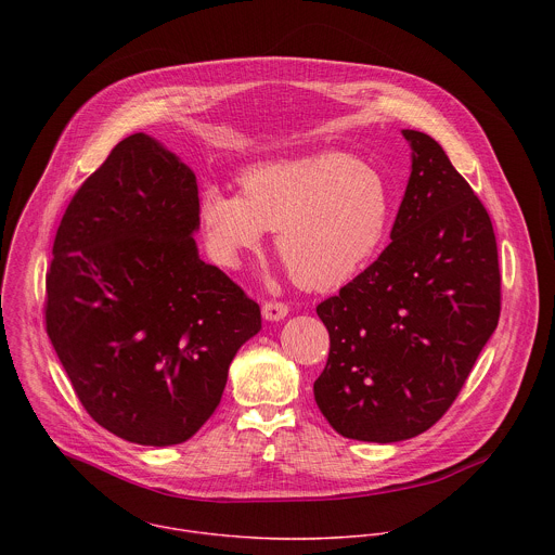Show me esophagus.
<instances>
[{
    "instance_id": "obj_1",
    "label": "esophagus",
    "mask_w": 555,
    "mask_h": 555,
    "mask_svg": "<svg viewBox=\"0 0 555 555\" xmlns=\"http://www.w3.org/2000/svg\"><path fill=\"white\" fill-rule=\"evenodd\" d=\"M263 319L266 321H270V323H276V321H283L285 315H287V305L285 302H276V300H268V302H263Z\"/></svg>"
}]
</instances>
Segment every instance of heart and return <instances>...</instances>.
Segmentation results:
<instances>
[{
  "instance_id": "heart-1",
  "label": "heart",
  "mask_w": 555,
  "mask_h": 555,
  "mask_svg": "<svg viewBox=\"0 0 555 555\" xmlns=\"http://www.w3.org/2000/svg\"><path fill=\"white\" fill-rule=\"evenodd\" d=\"M384 178L340 151L259 163L244 171L242 195L206 186L199 221L217 263L236 268L266 230L292 281L307 292L349 283L375 255L390 223Z\"/></svg>"
}]
</instances>
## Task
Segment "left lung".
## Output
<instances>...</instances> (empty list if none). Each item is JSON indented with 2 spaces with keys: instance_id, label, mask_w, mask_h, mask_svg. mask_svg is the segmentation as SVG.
<instances>
[{
  "instance_id": "obj_1",
  "label": "left lung",
  "mask_w": 555,
  "mask_h": 555,
  "mask_svg": "<svg viewBox=\"0 0 555 555\" xmlns=\"http://www.w3.org/2000/svg\"><path fill=\"white\" fill-rule=\"evenodd\" d=\"M411 178L384 253L315 307L330 358L313 398L336 433L395 443L452 406L499 325L488 210L428 133L402 129Z\"/></svg>"
}]
</instances>
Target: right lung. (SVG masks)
Returning <instances> with one entry per match:
<instances>
[{"label":"right lung","mask_w":555,"mask_h":555,"mask_svg":"<svg viewBox=\"0 0 555 555\" xmlns=\"http://www.w3.org/2000/svg\"><path fill=\"white\" fill-rule=\"evenodd\" d=\"M195 173L146 133L72 197L46 276V330L90 417L140 446L191 439L261 309L199 259Z\"/></svg>","instance_id":"obj_1"}]
</instances>
